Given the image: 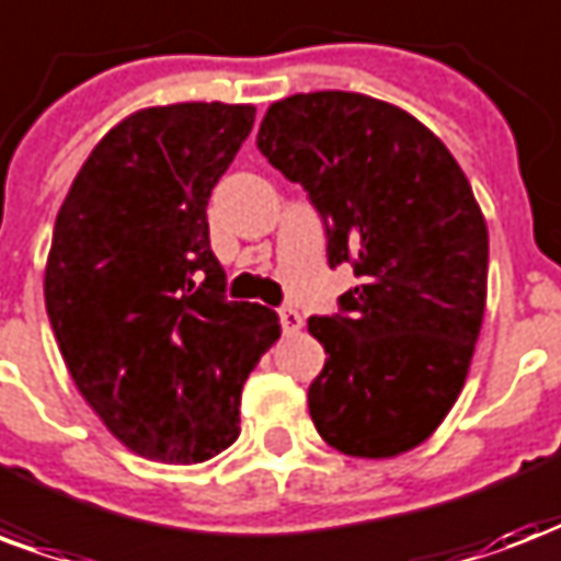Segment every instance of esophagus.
<instances>
[{
  "instance_id": "esophagus-1",
  "label": "esophagus",
  "mask_w": 561,
  "mask_h": 561,
  "mask_svg": "<svg viewBox=\"0 0 561 561\" xmlns=\"http://www.w3.org/2000/svg\"><path fill=\"white\" fill-rule=\"evenodd\" d=\"M279 323H282V332H285V335H297L299 329H302V318H299L297 309H282Z\"/></svg>"
}]
</instances>
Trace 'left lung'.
I'll list each match as a JSON object with an SVG mask.
<instances>
[{"label":"left lung","mask_w":561,"mask_h":561,"mask_svg":"<svg viewBox=\"0 0 561 561\" xmlns=\"http://www.w3.org/2000/svg\"><path fill=\"white\" fill-rule=\"evenodd\" d=\"M255 147L309 194L329 267L358 276L309 318L327 350L311 421L358 459L412 450L456 403L485 314L489 229L468 179L423 123L365 93L273 102Z\"/></svg>","instance_id":"left-lung-1"}]
</instances>
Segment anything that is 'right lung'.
<instances>
[{
  "label": "right lung",
  "instance_id": "1",
  "mask_svg": "<svg viewBox=\"0 0 561 561\" xmlns=\"http://www.w3.org/2000/svg\"><path fill=\"white\" fill-rule=\"evenodd\" d=\"M252 105L179 102L96 144L55 220L46 311L72 382L128 450L194 465L241 433V388L279 314L226 299L208 199Z\"/></svg>",
  "mask_w": 561,
  "mask_h": 561
}]
</instances>
